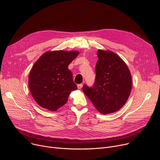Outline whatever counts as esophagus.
I'll list each match as a JSON object with an SVG mask.
<instances>
[{"label":"esophagus","mask_w":160,"mask_h":160,"mask_svg":"<svg viewBox=\"0 0 160 160\" xmlns=\"http://www.w3.org/2000/svg\"><path fill=\"white\" fill-rule=\"evenodd\" d=\"M77 87H78V89H80L82 87H83V84H78V86H77Z\"/></svg>","instance_id":"obj_1"}]
</instances>
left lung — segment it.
<instances>
[{"mask_svg":"<svg viewBox=\"0 0 160 160\" xmlns=\"http://www.w3.org/2000/svg\"><path fill=\"white\" fill-rule=\"evenodd\" d=\"M95 82L92 88L84 85L83 92L101 114L117 112L128 101L132 88L129 69L123 60L110 50H98Z\"/></svg>","mask_w":160,"mask_h":160,"instance_id":"1","label":"left lung"}]
</instances>
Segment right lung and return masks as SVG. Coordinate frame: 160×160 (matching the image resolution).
I'll list each match as a JSON object with an SVG mask.
<instances>
[{"instance_id": "obj_1", "label": "right lung", "mask_w": 160, "mask_h": 160, "mask_svg": "<svg viewBox=\"0 0 160 160\" xmlns=\"http://www.w3.org/2000/svg\"><path fill=\"white\" fill-rule=\"evenodd\" d=\"M79 53L77 50L48 51L34 63L29 76V88L39 106L56 111L66 104L71 92L77 89L68 66Z\"/></svg>"}]
</instances>
